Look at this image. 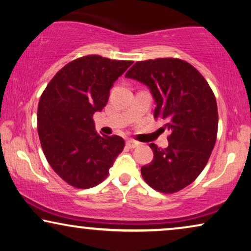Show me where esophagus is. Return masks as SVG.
<instances>
[{"mask_svg":"<svg viewBox=\"0 0 251 251\" xmlns=\"http://www.w3.org/2000/svg\"><path fill=\"white\" fill-rule=\"evenodd\" d=\"M126 145H127V147H129V149H135V147L138 146V142H135L133 140H128L126 142Z\"/></svg>","mask_w":251,"mask_h":251,"instance_id":"esophagus-1","label":"esophagus"}]
</instances>
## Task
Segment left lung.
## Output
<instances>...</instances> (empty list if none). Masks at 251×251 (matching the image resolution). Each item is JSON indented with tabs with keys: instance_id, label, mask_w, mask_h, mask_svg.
<instances>
[{
	"instance_id": "obj_1",
	"label": "left lung",
	"mask_w": 251,
	"mask_h": 251,
	"mask_svg": "<svg viewBox=\"0 0 251 251\" xmlns=\"http://www.w3.org/2000/svg\"><path fill=\"white\" fill-rule=\"evenodd\" d=\"M125 77L149 87L156 102L154 117L171 130L166 149L150 144L154 158L141 169L142 176L158 192L176 193L200 176L216 144L213 91L192 65L176 58L137 61Z\"/></svg>"
}]
</instances>
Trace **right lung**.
<instances>
[{
	"label": "right lung",
	"instance_id": "obj_1",
	"mask_svg": "<svg viewBox=\"0 0 251 251\" xmlns=\"http://www.w3.org/2000/svg\"><path fill=\"white\" fill-rule=\"evenodd\" d=\"M132 63L85 55L59 70L41 95L37 121L42 151L71 186L98 185L124 149L121 136L97 134L93 116L106 106L113 83Z\"/></svg>",
	"mask_w": 251,
	"mask_h": 251
}]
</instances>
